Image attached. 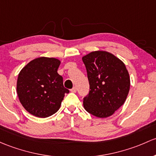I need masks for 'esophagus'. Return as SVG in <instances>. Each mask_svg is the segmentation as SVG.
Returning a JSON list of instances; mask_svg holds the SVG:
<instances>
[{
    "instance_id": "1",
    "label": "esophagus",
    "mask_w": 156,
    "mask_h": 156,
    "mask_svg": "<svg viewBox=\"0 0 156 156\" xmlns=\"http://www.w3.org/2000/svg\"><path fill=\"white\" fill-rule=\"evenodd\" d=\"M70 91H71L72 93H76V91H77V88L75 87H74L73 88H72V89L70 90Z\"/></svg>"
}]
</instances>
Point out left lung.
<instances>
[{"label": "left lung", "instance_id": "8db88e82", "mask_svg": "<svg viewBox=\"0 0 156 156\" xmlns=\"http://www.w3.org/2000/svg\"><path fill=\"white\" fill-rule=\"evenodd\" d=\"M82 60L90 90L83 98L84 109L95 117H110L124 104L129 94L130 78L126 66L103 51L91 52Z\"/></svg>", "mask_w": 156, "mask_h": 156}]
</instances>
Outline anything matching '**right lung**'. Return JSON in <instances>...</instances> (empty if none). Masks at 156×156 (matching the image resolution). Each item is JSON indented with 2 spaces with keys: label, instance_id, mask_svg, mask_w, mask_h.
Masks as SVG:
<instances>
[{
  "label": "right lung",
  "instance_id": "obj_1",
  "mask_svg": "<svg viewBox=\"0 0 156 156\" xmlns=\"http://www.w3.org/2000/svg\"><path fill=\"white\" fill-rule=\"evenodd\" d=\"M60 61L56 58L38 57L31 60L19 74L17 93L23 107L35 117L45 118L55 114L65 93L63 77L57 73Z\"/></svg>",
  "mask_w": 156,
  "mask_h": 156
}]
</instances>
